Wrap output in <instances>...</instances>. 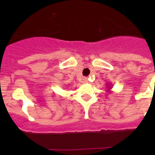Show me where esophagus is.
Returning a JSON list of instances; mask_svg holds the SVG:
<instances>
[{"mask_svg": "<svg viewBox=\"0 0 155 155\" xmlns=\"http://www.w3.org/2000/svg\"><path fill=\"white\" fill-rule=\"evenodd\" d=\"M83 83H84V84H86V83H87V82H88V80H87V78H84V79H83Z\"/></svg>", "mask_w": 155, "mask_h": 155, "instance_id": "obj_1", "label": "esophagus"}]
</instances>
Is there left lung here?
Listing matches in <instances>:
<instances>
[{
  "label": "left lung",
  "mask_w": 155,
  "mask_h": 155,
  "mask_svg": "<svg viewBox=\"0 0 155 155\" xmlns=\"http://www.w3.org/2000/svg\"><path fill=\"white\" fill-rule=\"evenodd\" d=\"M106 88H107V90H106V91H109V92H111L110 90H111V88H112V87L110 86V84H107V87H106Z\"/></svg>",
  "instance_id": "left-lung-1"
}]
</instances>
